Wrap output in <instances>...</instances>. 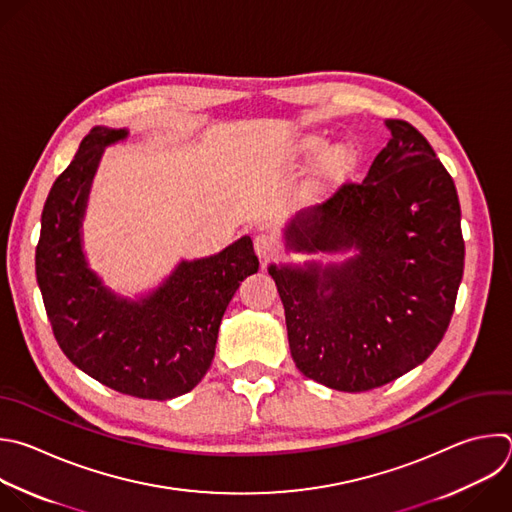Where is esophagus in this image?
<instances>
[{"mask_svg": "<svg viewBox=\"0 0 512 512\" xmlns=\"http://www.w3.org/2000/svg\"><path fill=\"white\" fill-rule=\"evenodd\" d=\"M253 245H255V253L261 261H267L271 259L275 253H277V243L271 235L267 233H259L255 239H253Z\"/></svg>", "mask_w": 512, "mask_h": 512, "instance_id": "1", "label": "esophagus"}]
</instances>
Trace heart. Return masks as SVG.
<instances>
[{
    "instance_id": "1",
    "label": "heart",
    "mask_w": 512,
    "mask_h": 512,
    "mask_svg": "<svg viewBox=\"0 0 512 512\" xmlns=\"http://www.w3.org/2000/svg\"><path fill=\"white\" fill-rule=\"evenodd\" d=\"M295 164L307 166L317 162L313 191L327 193L346 183L360 162V152L350 140L331 144L327 132H307L299 136L289 152Z\"/></svg>"
}]
</instances>
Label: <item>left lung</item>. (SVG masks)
Masks as SVG:
<instances>
[{
    "mask_svg": "<svg viewBox=\"0 0 512 512\" xmlns=\"http://www.w3.org/2000/svg\"><path fill=\"white\" fill-rule=\"evenodd\" d=\"M360 185L285 221L283 249L342 261L271 263L297 370L366 392L420 366L450 323L464 271L460 203L428 140L404 120Z\"/></svg>",
    "mask_w": 512,
    "mask_h": 512,
    "instance_id": "left-lung-1",
    "label": "left lung"
}]
</instances>
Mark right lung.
<instances>
[{
	"mask_svg": "<svg viewBox=\"0 0 512 512\" xmlns=\"http://www.w3.org/2000/svg\"><path fill=\"white\" fill-rule=\"evenodd\" d=\"M128 134L96 126L80 142L44 205L36 275L56 342L78 370L126 396L170 400L211 368L225 309L259 259L243 235L215 255L181 259L134 297L106 285L88 263L84 219L104 148Z\"/></svg>",
	"mask_w": 512,
	"mask_h": 512,
	"instance_id": "right-lung-1",
	"label": "right lung"
}]
</instances>
